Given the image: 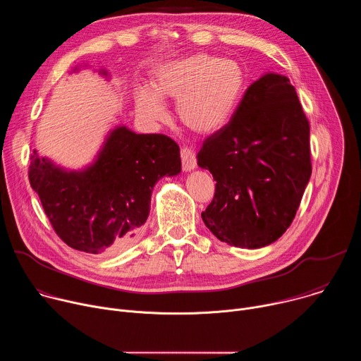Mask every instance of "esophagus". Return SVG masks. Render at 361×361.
<instances>
[{"mask_svg":"<svg viewBox=\"0 0 361 361\" xmlns=\"http://www.w3.org/2000/svg\"><path fill=\"white\" fill-rule=\"evenodd\" d=\"M180 156H181V166H183L184 171H191L197 167L194 152L191 151V148L183 147L181 151H180Z\"/></svg>","mask_w":361,"mask_h":361,"instance_id":"1","label":"esophagus"}]
</instances>
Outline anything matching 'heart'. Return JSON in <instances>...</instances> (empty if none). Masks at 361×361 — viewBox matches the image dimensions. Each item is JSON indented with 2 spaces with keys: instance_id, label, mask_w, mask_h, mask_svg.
<instances>
[{
  "instance_id": "obj_1",
  "label": "heart",
  "mask_w": 361,
  "mask_h": 361,
  "mask_svg": "<svg viewBox=\"0 0 361 361\" xmlns=\"http://www.w3.org/2000/svg\"><path fill=\"white\" fill-rule=\"evenodd\" d=\"M245 85L240 63L200 53L161 66L152 77V92H137L135 107L141 118L159 123L167 117L161 99H178L180 121L194 133L213 134L231 120Z\"/></svg>"
}]
</instances>
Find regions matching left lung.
Returning <instances> with one entry per match:
<instances>
[{
  "label": "left lung",
  "mask_w": 361,
  "mask_h": 361,
  "mask_svg": "<svg viewBox=\"0 0 361 361\" xmlns=\"http://www.w3.org/2000/svg\"><path fill=\"white\" fill-rule=\"evenodd\" d=\"M213 201L201 213L223 243L260 248L293 223L312 176L310 124L286 75L266 74L244 92L226 127L202 142Z\"/></svg>",
  "instance_id": "1"
}]
</instances>
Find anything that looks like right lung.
<instances>
[{"label":"right lung","instance_id":"1","mask_svg":"<svg viewBox=\"0 0 361 361\" xmlns=\"http://www.w3.org/2000/svg\"><path fill=\"white\" fill-rule=\"evenodd\" d=\"M28 178L56 234L71 248L99 254L126 248L149 213L151 191L181 171L180 148L164 134L116 128L84 171H64L31 154Z\"/></svg>","mask_w":361,"mask_h":361}]
</instances>
